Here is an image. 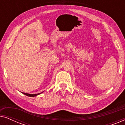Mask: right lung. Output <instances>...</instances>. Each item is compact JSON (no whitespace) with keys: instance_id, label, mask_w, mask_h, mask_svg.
<instances>
[{"instance_id":"add662e5","label":"right lung","mask_w":125,"mask_h":125,"mask_svg":"<svg viewBox=\"0 0 125 125\" xmlns=\"http://www.w3.org/2000/svg\"><path fill=\"white\" fill-rule=\"evenodd\" d=\"M42 93H40L34 94H29V93H23V92H22V93L24 94L27 95V96H28V97H36V96H37V95H39V94H42Z\"/></svg>"}]
</instances>
